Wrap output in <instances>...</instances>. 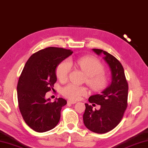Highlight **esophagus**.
<instances>
[{
    "mask_svg": "<svg viewBox=\"0 0 148 148\" xmlns=\"http://www.w3.org/2000/svg\"><path fill=\"white\" fill-rule=\"evenodd\" d=\"M67 103H68L69 104H74V103H76V102L74 101H72V100H69V101H67Z\"/></svg>",
    "mask_w": 148,
    "mask_h": 148,
    "instance_id": "1",
    "label": "esophagus"
}]
</instances>
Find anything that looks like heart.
Masks as SVG:
<instances>
[{
    "mask_svg": "<svg viewBox=\"0 0 148 148\" xmlns=\"http://www.w3.org/2000/svg\"><path fill=\"white\" fill-rule=\"evenodd\" d=\"M73 65L78 67L86 74V83L92 89L98 90L106 86L107 77L103 73V66L98 60L91 56H82L62 61L56 69L58 78L61 82L66 81ZM87 93V88L73 83L68 84L62 89L63 95L72 100H79Z\"/></svg>",
    "mask_w": 148,
    "mask_h": 148,
    "instance_id": "b5f03b06",
    "label": "heart"
}]
</instances>
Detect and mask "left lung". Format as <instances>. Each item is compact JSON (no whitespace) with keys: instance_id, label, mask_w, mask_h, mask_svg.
<instances>
[{"instance_id":"obj_1","label":"left lung","mask_w":148,"mask_h":148,"mask_svg":"<svg viewBox=\"0 0 148 148\" xmlns=\"http://www.w3.org/2000/svg\"><path fill=\"white\" fill-rule=\"evenodd\" d=\"M92 50L96 54L104 55V60L111 70V82L100 94L90 96L88 101L100 105V109L92 110L90 105L85 103L83 119L90 131L103 134L113 130L122 119L127 107L128 83L122 64L116 58L103 50Z\"/></svg>"}]
</instances>
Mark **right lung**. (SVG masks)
Masks as SVG:
<instances>
[{
  "instance_id": "obj_1",
  "label": "right lung",
  "mask_w": 148,
  "mask_h": 148,
  "mask_svg": "<svg viewBox=\"0 0 148 148\" xmlns=\"http://www.w3.org/2000/svg\"><path fill=\"white\" fill-rule=\"evenodd\" d=\"M72 53L63 48L42 49L29 57L21 72L17 87L18 108L26 124L36 132L52 130L60 120L66 101L59 98L50 102L45 95L57 81L56 67Z\"/></svg>"
}]
</instances>
